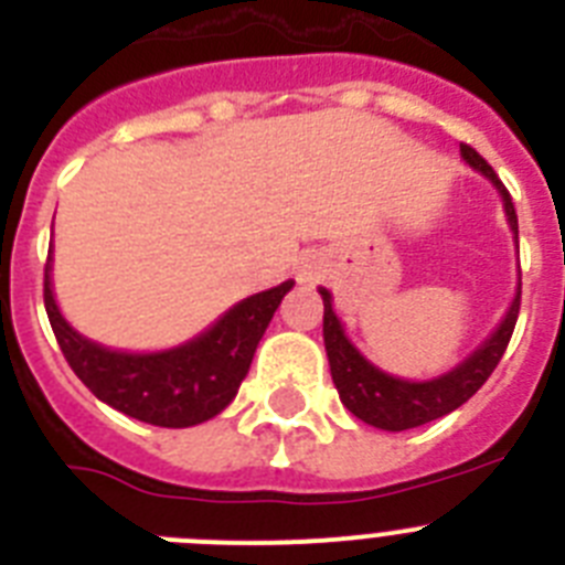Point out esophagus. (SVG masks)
I'll return each instance as SVG.
<instances>
[{"label": "esophagus", "instance_id": "obj_1", "mask_svg": "<svg viewBox=\"0 0 565 565\" xmlns=\"http://www.w3.org/2000/svg\"><path fill=\"white\" fill-rule=\"evenodd\" d=\"M317 277V266H311V263H302V266H299V282H313Z\"/></svg>", "mask_w": 565, "mask_h": 565}]
</instances>
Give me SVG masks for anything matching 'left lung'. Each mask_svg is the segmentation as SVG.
Listing matches in <instances>:
<instances>
[{
  "instance_id": "1",
  "label": "left lung",
  "mask_w": 565,
  "mask_h": 565,
  "mask_svg": "<svg viewBox=\"0 0 565 565\" xmlns=\"http://www.w3.org/2000/svg\"><path fill=\"white\" fill-rule=\"evenodd\" d=\"M461 158L469 167L478 169L487 181H492V186L501 192L509 228H512V234L518 239V214L507 186L498 181V174L492 172V167L483 161L481 154L472 147H467V143H461ZM319 294H322V302H326L322 337H326L328 362H331V376L333 384H337L339 398L364 424L391 433H402L411 430V427H422L427 422H436V418L458 411L467 398L476 396L478 387L492 376V371L501 362L509 339H512V331H515L518 311H521V286H518L515 299H512V306H509L503 322L478 351L469 353L458 367H452L444 376L430 379V382H407V379L391 376V373L379 371L376 364L367 362L353 348L351 339L344 337L342 322L333 313L331 291L319 288Z\"/></svg>"
}]
</instances>
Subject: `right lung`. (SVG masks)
I'll return each mask as SVG.
<instances>
[{"label":"right lung","mask_w":565,"mask_h":565,"mask_svg":"<svg viewBox=\"0 0 565 565\" xmlns=\"http://www.w3.org/2000/svg\"><path fill=\"white\" fill-rule=\"evenodd\" d=\"M44 266V308L64 359L93 396L154 427H194L226 411L252 367L254 351L294 279L246 297L209 331L161 353H124L89 342L67 326Z\"/></svg>","instance_id":"right-lung-1"}]
</instances>
